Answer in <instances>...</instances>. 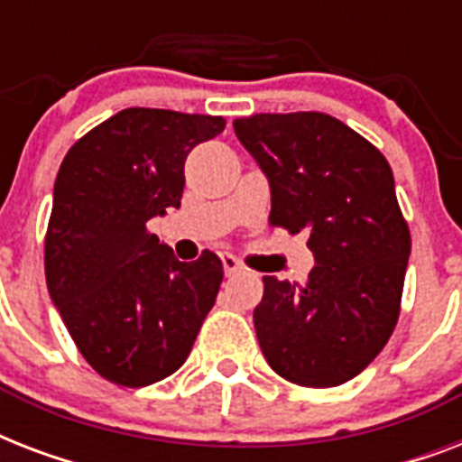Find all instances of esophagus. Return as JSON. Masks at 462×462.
Here are the masks:
<instances>
[{"mask_svg":"<svg viewBox=\"0 0 462 462\" xmlns=\"http://www.w3.org/2000/svg\"><path fill=\"white\" fill-rule=\"evenodd\" d=\"M220 259H223L225 275H237V273H242V271H245L242 261H239L237 256H232V254H223Z\"/></svg>","mask_w":462,"mask_h":462,"instance_id":"34e87169","label":"esophagus"}]
</instances>
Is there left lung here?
I'll return each instance as SVG.
<instances>
[{
    "label": "left lung",
    "mask_w": 462,
    "mask_h": 462,
    "mask_svg": "<svg viewBox=\"0 0 462 462\" xmlns=\"http://www.w3.org/2000/svg\"><path fill=\"white\" fill-rule=\"evenodd\" d=\"M235 134L271 184V225L307 232V281L263 275L254 326L282 379L340 386L372 365L401 314L410 230L388 160L323 112L252 115Z\"/></svg>",
    "instance_id": "1"
}]
</instances>
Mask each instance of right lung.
Instances as JSON below:
<instances>
[{
	"label": "right lung",
	"mask_w": 462,
	"mask_h": 462,
	"mask_svg": "<svg viewBox=\"0 0 462 462\" xmlns=\"http://www.w3.org/2000/svg\"><path fill=\"white\" fill-rule=\"evenodd\" d=\"M223 129V117L129 107L61 160L45 235L47 290L83 359L117 386L177 372L216 304V254L177 261L146 223L180 208L184 160Z\"/></svg>",
	"instance_id": "1"
}]
</instances>
